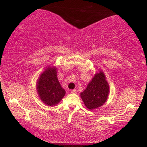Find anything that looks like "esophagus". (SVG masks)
Here are the masks:
<instances>
[{
	"mask_svg": "<svg viewBox=\"0 0 147 147\" xmlns=\"http://www.w3.org/2000/svg\"><path fill=\"white\" fill-rule=\"evenodd\" d=\"M71 93H76V89H73V90L71 91Z\"/></svg>",
	"mask_w": 147,
	"mask_h": 147,
	"instance_id": "esophagus-1",
	"label": "esophagus"
}]
</instances>
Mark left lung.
<instances>
[{
    "mask_svg": "<svg viewBox=\"0 0 147 147\" xmlns=\"http://www.w3.org/2000/svg\"><path fill=\"white\" fill-rule=\"evenodd\" d=\"M109 85L102 71L95 74L87 88L80 93L85 106L89 109L99 108L106 102L109 94Z\"/></svg>",
    "mask_w": 147,
    "mask_h": 147,
    "instance_id": "obj_1",
    "label": "left lung"
}]
</instances>
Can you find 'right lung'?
Wrapping results in <instances>:
<instances>
[{"mask_svg": "<svg viewBox=\"0 0 147 147\" xmlns=\"http://www.w3.org/2000/svg\"><path fill=\"white\" fill-rule=\"evenodd\" d=\"M56 68L47 67L37 82V91L41 100L50 106L58 104L65 94L57 78Z\"/></svg>", "mask_w": 147, "mask_h": 147, "instance_id": "1", "label": "right lung"}]
</instances>
